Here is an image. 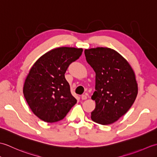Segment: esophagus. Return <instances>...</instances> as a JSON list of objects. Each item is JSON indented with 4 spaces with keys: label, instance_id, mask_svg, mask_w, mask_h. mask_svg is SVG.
<instances>
[{
    "label": "esophagus",
    "instance_id": "34e87169",
    "mask_svg": "<svg viewBox=\"0 0 157 157\" xmlns=\"http://www.w3.org/2000/svg\"><path fill=\"white\" fill-rule=\"evenodd\" d=\"M81 98H82V100H86V99H87V96L83 94V95L81 96Z\"/></svg>",
    "mask_w": 157,
    "mask_h": 157
}]
</instances>
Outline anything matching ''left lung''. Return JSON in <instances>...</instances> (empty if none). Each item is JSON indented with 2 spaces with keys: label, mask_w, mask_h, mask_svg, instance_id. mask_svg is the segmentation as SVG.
Returning a JSON list of instances; mask_svg holds the SVG:
<instances>
[{
  "label": "left lung",
  "mask_w": 157,
  "mask_h": 157,
  "mask_svg": "<svg viewBox=\"0 0 157 157\" xmlns=\"http://www.w3.org/2000/svg\"><path fill=\"white\" fill-rule=\"evenodd\" d=\"M86 61L96 73V102L91 119L99 124L115 122L128 111L138 94L134 72L128 62L114 50L86 49Z\"/></svg>",
  "instance_id": "obj_1"
}]
</instances>
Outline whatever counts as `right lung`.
Masks as SVG:
<instances>
[{"mask_svg": "<svg viewBox=\"0 0 157 157\" xmlns=\"http://www.w3.org/2000/svg\"><path fill=\"white\" fill-rule=\"evenodd\" d=\"M82 51V48L71 47L53 49L31 68L23 86V95L32 112L43 121H60L77 102L65 73Z\"/></svg>", "mask_w": 157, "mask_h": 157, "instance_id": "obj_1", "label": "right lung"}]
</instances>
